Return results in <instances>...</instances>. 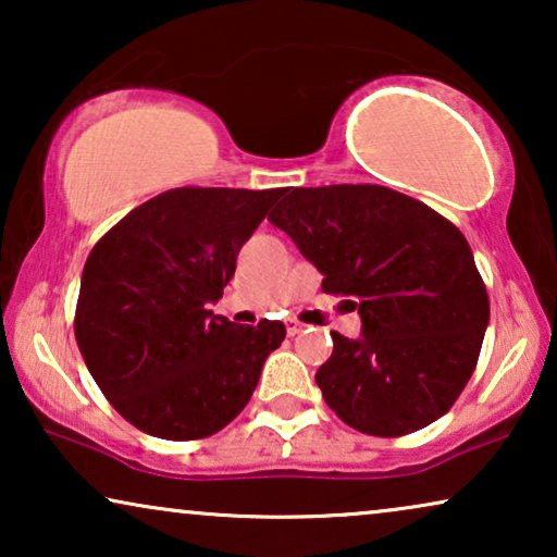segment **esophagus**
Segmentation results:
<instances>
[{
  "instance_id": "obj_1",
  "label": "esophagus",
  "mask_w": 557,
  "mask_h": 557,
  "mask_svg": "<svg viewBox=\"0 0 557 557\" xmlns=\"http://www.w3.org/2000/svg\"><path fill=\"white\" fill-rule=\"evenodd\" d=\"M304 330L301 322H296V319H286V332L288 337H294V334H299Z\"/></svg>"
}]
</instances>
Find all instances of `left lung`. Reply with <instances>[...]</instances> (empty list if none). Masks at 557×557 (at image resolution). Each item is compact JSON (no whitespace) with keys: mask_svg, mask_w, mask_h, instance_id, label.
<instances>
[{"mask_svg":"<svg viewBox=\"0 0 557 557\" xmlns=\"http://www.w3.org/2000/svg\"><path fill=\"white\" fill-rule=\"evenodd\" d=\"M269 220L349 296L357 339L332 332L317 385L334 413L370 436H406L454 406L490 324V296L459 227L380 185L288 187Z\"/></svg>","mask_w":557,"mask_h":557,"instance_id":"obj_1","label":"left lung"}]
</instances>
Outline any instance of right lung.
I'll list each match as a JSON object with an SVG mask.
<instances>
[{
    "label": "right lung",
    "instance_id": "1",
    "mask_svg": "<svg viewBox=\"0 0 557 557\" xmlns=\"http://www.w3.org/2000/svg\"><path fill=\"white\" fill-rule=\"evenodd\" d=\"M284 189L177 187L119 220L90 250L75 339L96 385L136 429L195 441L253 395L281 322L212 314L235 258Z\"/></svg>",
    "mask_w": 557,
    "mask_h": 557
}]
</instances>
